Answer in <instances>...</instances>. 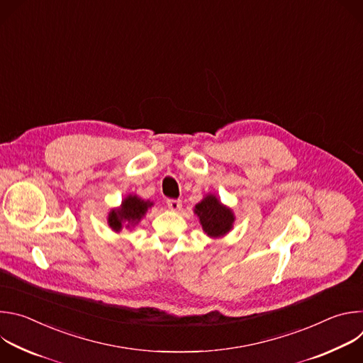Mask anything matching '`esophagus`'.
<instances>
[{
	"label": "esophagus",
	"mask_w": 363,
	"mask_h": 363,
	"mask_svg": "<svg viewBox=\"0 0 363 363\" xmlns=\"http://www.w3.org/2000/svg\"><path fill=\"white\" fill-rule=\"evenodd\" d=\"M167 205H168V208L171 211H179L181 206H182V202L179 199H168Z\"/></svg>",
	"instance_id": "obj_1"
}]
</instances>
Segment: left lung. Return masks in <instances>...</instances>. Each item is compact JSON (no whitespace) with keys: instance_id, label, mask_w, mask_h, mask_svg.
I'll list each match as a JSON object with an SVG mask.
<instances>
[{"instance_id":"8db88e82","label":"left lung","mask_w":363,"mask_h":363,"mask_svg":"<svg viewBox=\"0 0 363 363\" xmlns=\"http://www.w3.org/2000/svg\"><path fill=\"white\" fill-rule=\"evenodd\" d=\"M194 214L198 217L202 231L211 238L227 235L235 223L234 211L224 205L216 194H206L194 206Z\"/></svg>"}]
</instances>
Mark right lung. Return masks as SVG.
I'll return each mask as SVG.
<instances>
[{
	"instance_id": "1",
	"label": "right lung",
	"mask_w": 363,
	"mask_h": 363,
	"mask_svg": "<svg viewBox=\"0 0 363 363\" xmlns=\"http://www.w3.org/2000/svg\"><path fill=\"white\" fill-rule=\"evenodd\" d=\"M152 205V201L143 199L136 194H129L122 199L119 206L109 211L108 225L115 233H121L123 228L132 230L142 221Z\"/></svg>"
}]
</instances>
